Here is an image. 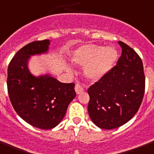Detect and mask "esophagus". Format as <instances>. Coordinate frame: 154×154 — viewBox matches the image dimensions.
Returning a JSON list of instances; mask_svg holds the SVG:
<instances>
[{
	"instance_id": "34e87169",
	"label": "esophagus",
	"mask_w": 154,
	"mask_h": 154,
	"mask_svg": "<svg viewBox=\"0 0 154 154\" xmlns=\"http://www.w3.org/2000/svg\"><path fill=\"white\" fill-rule=\"evenodd\" d=\"M75 90H76V93L78 94H81V93L84 91V88L82 87L80 84H76V85H75Z\"/></svg>"
}]
</instances>
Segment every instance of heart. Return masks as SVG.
<instances>
[{"label": "heart", "instance_id": "1", "mask_svg": "<svg viewBox=\"0 0 154 154\" xmlns=\"http://www.w3.org/2000/svg\"><path fill=\"white\" fill-rule=\"evenodd\" d=\"M118 53L112 47L87 44L83 45L73 52L72 61L85 66V72L91 80H98L108 72L115 65Z\"/></svg>", "mask_w": 154, "mask_h": 154}]
</instances>
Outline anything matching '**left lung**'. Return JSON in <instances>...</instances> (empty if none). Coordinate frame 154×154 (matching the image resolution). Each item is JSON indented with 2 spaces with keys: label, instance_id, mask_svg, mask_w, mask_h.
<instances>
[{
  "label": "left lung",
  "instance_id": "obj_1",
  "mask_svg": "<svg viewBox=\"0 0 154 154\" xmlns=\"http://www.w3.org/2000/svg\"><path fill=\"white\" fill-rule=\"evenodd\" d=\"M121 56L116 65L88 89V112L95 125L114 129L135 116L142 103L145 89L143 63L139 55L119 41Z\"/></svg>",
  "mask_w": 154,
  "mask_h": 154
}]
</instances>
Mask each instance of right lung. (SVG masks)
<instances>
[{
    "instance_id": "1",
    "label": "right lung",
    "mask_w": 154,
    "mask_h": 154,
    "mask_svg": "<svg viewBox=\"0 0 154 154\" xmlns=\"http://www.w3.org/2000/svg\"><path fill=\"white\" fill-rule=\"evenodd\" d=\"M48 39L24 46L8 67L7 89L17 115L30 125L51 129L60 124L71 101L76 97L74 83H62L48 75L34 77L27 69L30 56L46 52Z\"/></svg>"
}]
</instances>
